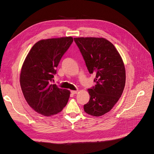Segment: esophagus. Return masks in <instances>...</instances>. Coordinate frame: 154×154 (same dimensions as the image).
<instances>
[{
    "label": "esophagus",
    "instance_id": "esophagus-1",
    "mask_svg": "<svg viewBox=\"0 0 154 154\" xmlns=\"http://www.w3.org/2000/svg\"><path fill=\"white\" fill-rule=\"evenodd\" d=\"M71 92L72 94H77L79 92V91L78 90H71Z\"/></svg>",
    "mask_w": 154,
    "mask_h": 154
}]
</instances>
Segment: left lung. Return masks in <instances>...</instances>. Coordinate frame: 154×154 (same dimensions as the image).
Listing matches in <instances>:
<instances>
[{
	"instance_id": "left-lung-1",
	"label": "left lung",
	"mask_w": 154,
	"mask_h": 154,
	"mask_svg": "<svg viewBox=\"0 0 154 154\" xmlns=\"http://www.w3.org/2000/svg\"><path fill=\"white\" fill-rule=\"evenodd\" d=\"M88 71L94 74L95 86L88 89L90 100L85 112L99 117L111 110L121 97L126 83V70L120 54L105 38H74Z\"/></svg>"
}]
</instances>
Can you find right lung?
<instances>
[{
	"instance_id": "add662e5",
	"label": "right lung",
	"mask_w": 154,
	"mask_h": 154,
	"mask_svg": "<svg viewBox=\"0 0 154 154\" xmlns=\"http://www.w3.org/2000/svg\"><path fill=\"white\" fill-rule=\"evenodd\" d=\"M73 41L72 36L47 38L36 42L26 57L20 82L31 108L45 116L62 111L70 97L69 90L51 84L56 68Z\"/></svg>"
}]
</instances>
